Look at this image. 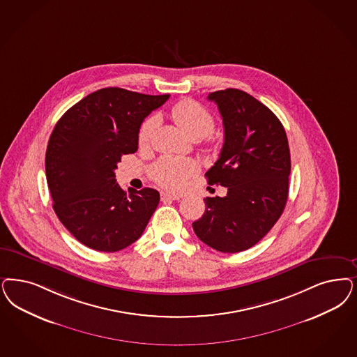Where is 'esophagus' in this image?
<instances>
[{
  "mask_svg": "<svg viewBox=\"0 0 357 357\" xmlns=\"http://www.w3.org/2000/svg\"><path fill=\"white\" fill-rule=\"evenodd\" d=\"M181 197L179 195H172V194H160V200L162 202H167V200H179Z\"/></svg>",
  "mask_w": 357,
  "mask_h": 357,
  "instance_id": "34e87169",
  "label": "esophagus"
}]
</instances>
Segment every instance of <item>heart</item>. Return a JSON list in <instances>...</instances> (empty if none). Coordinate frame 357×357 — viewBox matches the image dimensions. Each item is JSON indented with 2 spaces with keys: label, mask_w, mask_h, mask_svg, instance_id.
<instances>
[{
  "label": "heart",
  "mask_w": 357,
  "mask_h": 357,
  "mask_svg": "<svg viewBox=\"0 0 357 357\" xmlns=\"http://www.w3.org/2000/svg\"><path fill=\"white\" fill-rule=\"evenodd\" d=\"M172 117L182 130L192 138H202L213 132L215 117L200 102L194 100H181L172 107ZM158 125V119L151 116L146 119L139 128L138 142L148 145L153 133ZM199 172L197 162L187 158L163 157L151 167V178L160 187L179 191L185 185L188 178Z\"/></svg>",
  "instance_id": "b5f03b06"
}]
</instances>
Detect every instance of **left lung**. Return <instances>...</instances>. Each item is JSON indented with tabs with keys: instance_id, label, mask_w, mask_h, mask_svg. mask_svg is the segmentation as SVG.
I'll use <instances>...</instances> for the list:
<instances>
[{
	"instance_id": "8db88e82",
	"label": "left lung",
	"mask_w": 357,
	"mask_h": 357,
	"mask_svg": "<svg viewBox=\"0 0 357 357\" xmlns=\"http://www.w3.org/2000/svg\"><path fill=\"white\" fill-rule=\"evenodd\" d=\"M208 100L222 114L224 145L206 176L228 192L206 197V211L192 228L204 244L237 253L256 245L282 215L291 170L289 142L277 116L244 91H216Z\"/></svg>"
}]
</instances>
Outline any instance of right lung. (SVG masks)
I'll use <instances>...</instances> for the list:
<instances>
[{"instance_id":"1","label":"right lung","mask_w":357,"mask_h":357,"mask_svg":"<svg viewBox=\"0 0 357 357\" xmlns=\"http://www.w3.org/2000/svg\"><path fill=\"white\" fill-rule=\"evenodd\" d=\"M170 95H144L117 86L98 89L56 123L46 150L52 207L76 240L98 252H117L137 241L160 203L153 188L129 194L114 170L138 149L141 123Z\"/></svg>"}]
</instances>
